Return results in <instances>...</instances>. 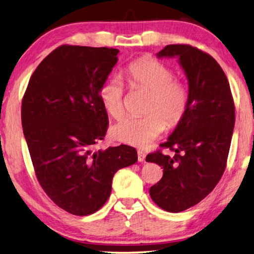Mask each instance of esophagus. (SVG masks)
<instances>
[{"label": "esophagus", "instance_id": "1", "mask_svg": "<svg viewBox=\"0 0 254 254\" xmlns=\"http://www.w3.org/2000/svg\"><path fill=\"white\" fill-rule=\"evenodd\" d=\"M137 154H138V161H139V162L145 161V158H146L145 152H143L142 150H138Z\"/></svg>", "mask_w": 254, "mask_h": 254}]
</instances>
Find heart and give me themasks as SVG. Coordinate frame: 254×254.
<instances>
[{"instance_id": "heart-1", "label": "heart", "mask_w": 254, "mask_h": 254, "mask_svg": "<svg viewBox=\"0 0 254 254\" xmlns=\"http://www.w3.org/2000/svg\"><path fill=\"white\" fill-rule=\"evenodd\" d=\"M125 78L131 88L149 92L145 117L123 119L111 128V135L129 146L146 148L166 129L181 122L189 107L190 95L187 85L174 77V71L151 57L133 61L125 69ZM99 100L112 117L121 118L125 113L124 87L121 80L109 79L99 89Z\"/></svg>"}]
</instances>
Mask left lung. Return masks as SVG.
I'll return each instance as SVG.
<instances>
[{
	"label": "left lung",
	"mask_w": 254,
	"mask_h": 254,
	"mask_svg": "<svg viewBox=\"0 0 254 254\" xmlns=\"http://www.w3.org/2000/svg\"><path fill=\"white\" fill-rule=\"evenodd\" d=\"M157 57L178 59L188 79L190 102L168 140L160 145L175 156L158 150L146 157L164 168L149 193L158 207L181 212L207 197L221 179L236 121L234 103L226 74L207 53L176 44L167 45Z\"/></svg>",
	"instance_id": "8db88e82"
}]
</instances>
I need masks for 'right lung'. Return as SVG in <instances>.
I'll return each instance as SVG.
<instances>
[{"mask_svg": "<svg viewBox=\"0 0 254 254\" xmlns=\"http://www.w3.org/2000/svg\"><path fill=\"white\" fill-rule=\"evenodd\" d=\"M119 53L62 45L37 66L22 100V127L36 178L53 202L75 216L96 212L116 171L138 160L126 145L96 150L108 127L99 100Z\"/></svg>", "mask_w": 254, "mask_h": 254, "instance_id": "1", "label": "right lung"}]
</instances>
